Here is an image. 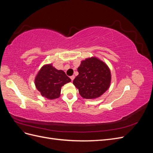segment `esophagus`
<instances>
[{"label":"esophagus","mask_w":153,"mask_h":153,"mask_svg":"<svg viewBox=\"0 0 153 153\" xmlns=\"http://www.w3.org/2000/svg\"><path fill=\"white\" fill-rule=\"evenodd\" d=\"M70 78H71V81H73L74 79H75V76H74V75H72V76H70Z\"/></svg>","instance_id":"34e87169"}]
</instances>
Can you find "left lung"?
Listing matches in <instances>:
<instances>
[{
  "mask_svg": "<svg viewBox=\"0 0 153 153\" xmlns=\"http://www.w3.org/2000/svg\"><path fill=\"white\" fill-rule=\"evenodd\" d=\"M77 70L79 74L73 83L82 98H97L109 88L110 70L105 62L98 58L86 59L81 62Z\"/></svg>",
  "mask_w": 153,
  "mask_h": 153,
  "instance_id": "left-lung-1",
  "label": "left lung"
}]
</instances>
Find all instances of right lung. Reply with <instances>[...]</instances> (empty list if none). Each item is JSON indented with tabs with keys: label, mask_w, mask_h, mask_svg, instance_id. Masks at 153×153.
I'll return each instance as SVG.
<instances>
[{
	"label": "right lung",
	"mask_w": 153,
	"mask_h": 153,
	"mask_svg": "<svg viewBox=\"0 0 153 153\" xmlns=\"http://www.w3.org/2000/svg\"><path fill=\"white\" fill-rule=\"evenodd\" d=\"M71 81L62 70H58L50 64L41 68L36 76L35 85L41 95L53 100L59 98L61 87Z\"/></svg>",
	"instance_id": "obj_1"
}]
</instances>
